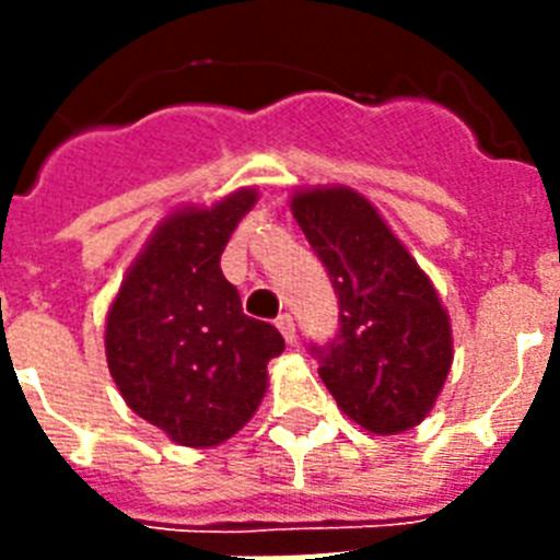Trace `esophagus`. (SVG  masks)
Returning a JSON list of instances; mask_svg holds the SVG:
<instances>
[{"label":"esophagus","instance_id":"obj_1","mask_svg":"<svg viewBox=\"0 0 560 560\" xmlns=\"http://www.w3.org/2000/svg\"><path fill=\"white\" fill-rule=\"evenodd\" d=\"M276 325H279L281 337H284V340H288L290 346H293V342H296V323H293V316L281 314L279 319H276Z\"/></svg>","mask_w":560,"mask_h":560}]
</instances>
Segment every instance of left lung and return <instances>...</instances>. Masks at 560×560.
<instances>
[{
  "mask_svg": "<svg viewBox=\"0 0 560 560\" xmlns=\"http://www.w3.org/2000/svg\"><path fill=\"white\" fill-rule=\"evenodd\" d=\"M290 211L340 296V334L319 377L354 424L398 435L430 416L453 366L447 307L366 194L307 186Z\"/></svg>",
  "mask_w": 560,
  "mask_h": 560,
  "instance_id": "obj_1",
  "label": "left lung"
}]
</instances>
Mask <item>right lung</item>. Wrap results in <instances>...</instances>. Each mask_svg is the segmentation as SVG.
I'll list each match as a JSON object with an SVG mask.
<instances>
[{
  "instance_id": "add662e5",
  "label": "right lung",
  "mask_w": 560,
  "mask_h": 560,
  "mask_svg": "<svg viewBox=\"0 0 560 560\" xmlns=\"http://www.w3.org/2000/svg\"><path fill=\"white\" fill-rule=\"evenodd\" d=\"M258 202L235 188L156 223L127 267L104 325L107 366L136 416L183 447H218L255 416L284 351L270 323L244 314L220 253Z\"/></svg>"
}]
</instances>
